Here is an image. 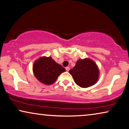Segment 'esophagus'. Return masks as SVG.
<instances>
[{"mask_svg": "<svg viewBox=\"0 0 129 129\" xmlns=\"http://www.w3.org/2000/svg\"><path fill=\"white\" fill-rule=\"evenodd\" d=\"M66 71H68V72H69V70H70V68H69V67H66Z\"/></svg>", "mask_w": 129, "mask_h": 129, "instance_id": "1", "label": "esophagus"}]
</instances>
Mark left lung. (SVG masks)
<instances>
[{
    "instance_id": "left-lung-1",
    "label": "left lung",
    "mask_w": 129,
    "mask_h": 129,
    "mask_svg": "<svg viewBox=\"0 0 129 129\" xmlns=\"http://www.w3.org/2000/svg\"><path fill=\"white\" fill-rule=\"evenodd\" d=\"M74 82L81 88H87L96 83L100 70L94 60L89 58L78 59L75 66L69 70Z\"/></svg>"
}]
</instances>
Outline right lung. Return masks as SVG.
I'll return each instance as SVG.
<instances>
[{"label":"right lung","mask_w":129,"mask_h":129,"mask_svg":"<svg viewBox=\"0 0 129 129\" xmlns=\"http://www.w3.org/2000/svg\"><path fill=\"white\" fill-rule=\"evenodd\" d=\"M33 70L39 81L44 84L51 85L56 81L59 76L66 69L56 62L52 57L42 56L34 61Z\"/></svg>","instance_id":"add662e5"}]
</instances>
